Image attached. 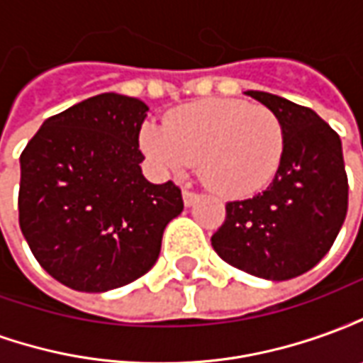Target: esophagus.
Segmentation results:
<instances>
[{
	"label": "esophagus",
	"instance_id": "34e87169",
	"mask_svg": "<svg viewBox=\"0 0 363 363\" xmlns=\"http://www.w3.org/2000/svg\"><path fill=\"white\" fill-rule=\"evenodd\" d=\"M198 196H200V194H198V192H194V190H190V189L182 190V200H184V204L186 206L194 204V202L198 200Z\"/></svg>",
	"mask_w": 363,
	"mask_h": 363
}]
</instances>
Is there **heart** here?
I'll use <instances>...</instances> for the list:
<instances>
[{"label":"heart","instance_id":"1","mask_svg":"<svg viewBox=\"0 0 363 363\" xmlns=\"http://www.w3.org/2000/svg\"><path fill=\"white\" fill-rule=\"evenodd\" d=\"M143 151L167 173L196 165L202 181L223 196H252L280 169L286 134L280 118L262 104L204 99L184 104L163 120L145 124Z\"/></svg>","mask_w":363,"mask_h":363}]
</instances>
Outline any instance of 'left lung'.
Here are the masks:
<instances>
[{
	"label": "left lung",
	"instance_id": "left-lung-1",
	"mask_svg": "<svg viewBox=\"0 0 363 363\" xmlns=\"http://www.w3.org/2000/svg\"><path fill=\"white\" fill-rule=\"evenodd\" d=\"M280 118L286 147L267 190L225 204L213 251L231 267L267 280L311 270L335 243L348 212L340 135L307 106L247 91Z\"/></svg>",
	"mask_w": 363,
	"mask_h": 363
}]
</instances>
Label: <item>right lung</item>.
I'll return each instance as SVG.
<instances>
[{
    "mask_svg": "<svg viewBox=\"0 0 363 363\" xmlns=\"http://www.w3.org/2000/svg\"><path fill=\"white\" fill-rule=\"evenodd\" d=\"M147 111L140 99L101 93L44 120L21 153V231L67 288L108 291L142 278L184 208L173 181L142 174Z\"/></svg>",
    "mask_w": 363,
    "mask_h": 363,
    "instance_id": "add662e5",
    "label": "right lung"
}]
</instances>
